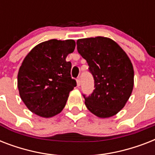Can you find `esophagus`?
<instances>
[{
    "label": "esophagus",
    "mask_w": 155,
    "mask_h": 155,
    "mask_svg": "<svg viewBox=\"0 0 155 155\" xmlns=\"http://www.w3.org/2000/svg\"><path fill=\"white\" fill-rule=\"evenodd\" d=\"M76 82H77L78 87H79V86H80V84H81V80H80V77H78L77 79H76Z\"/></svg>",
    "instance_id": "obj_1"
}]
</instances>
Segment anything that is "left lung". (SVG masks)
Returning <instances> with one entry per match:
<instances>
[{
	"label": "left lung",
	"mask_w": 155,
	"mask_h": 155,
	"mask_svg": "<svg viewBox=\"0 0 155 155\" xmlns=\"http://www.w3.org/2000/svg\"><path fill=\"white\" fill-rule=\"evenodd\" d=\"M76 44L94 79L92 94L83 95L85 105L101 118L116 115L132 93L134 75L131 61L120 46L108 38H82Z\"/></svg>",
	"instance_id": "1"
}]
</instances>
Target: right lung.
I'll use <instances>...</instances> for the list:
<instances>
[{
	"instance_id": "right-lung-1",
	"label": "right lung",
	"mask_w": 155,
	"mask_h": 155,
	"mask_svg": "<svg viewBox=\"0 0 155 155\" xmlns=\"http://www.w3.org/2000/svg\"><path fill=\"white\" fill-rule=\"evenodd\" d=\"M75 47L74 40L51 39L34 47L20 67V97L32 113L42 117L57 115L65 107L69 92L76 86L71 63L66 60Z\"/></svg>"
}]
</instances>
